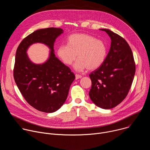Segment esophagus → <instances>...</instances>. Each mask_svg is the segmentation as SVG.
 I'll return each instance as SVG.
<instances>
[{
    "label": "esophagus",
    "mask_w": 150,
    "mask_h": 150,
    "mask_svg": "<svg viewBox=\"0 0 150 150\" xmlns=\"http://www.w3.org/2000/svg\"><path fill=\"white\" fill-rule=\"evenodd\" d=\"M82 78V76H81V75H78V74H76V75H75V79H79V78Z\"/></svg>",
    "instance_id": "1"
}]
</instances>
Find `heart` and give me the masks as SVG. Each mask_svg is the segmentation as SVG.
I'll list each match as a JSON object with an SVG mask.
<instances>
[{
  "mask_svg": "<svg viewBox=\"0 0 150 150\" xmlns=\"http://www.w3.org/2000/svg\"><path fill=\"white\" fill-rule=\"evenodd\" d=\"M57 54L64 64L71 65L78 57L74 68L77 71L85 69L95 70L104 63L108 49L105 42L87 34H75L70 35L67 45L57 49Z\"/></svg>",
  "mask_w": 150,
  "mask_h": 150,
  "instance_id": "b5f03b06",
  "label": "heart"
}]
</instances>
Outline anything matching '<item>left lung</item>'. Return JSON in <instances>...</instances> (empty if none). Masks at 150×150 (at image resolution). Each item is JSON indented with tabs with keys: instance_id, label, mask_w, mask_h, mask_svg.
<instances>
[{
	"instance_id": "left-lung-1",
	"label": "left lung",
	"mask_w": 150,
	"mask_h": 150,
	"mask_svg": "<svg viewBox=\"0 0 150 150\" xmlns=\"http://www.w3.org/2000/svg\"><path fill=\"white\" fill-rule=\"evenodd\" d=\"M111 38V46L103 65L90 75L91 101L98 107L110 109L127 96L132 85L135 63L131 47L119 35L108 29H100Z\"/></svg>"
}]
</instances>
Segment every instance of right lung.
Wrapping results in <instances>:
<instances>
[{"instance_id":"obj_1","label":"right lung","mask_w":150,"mask_h":150,"mask_svg":"<svg viewBox=\"0 0 150 150\" xmlns=\"http://www.w3.org/2000/svg\"><path fill=\"white\" fill-rule=\"evenodd\" d=\"M63 33L62 28L40 29L21 42L16 52L13 77L21 93L35 109L53 113L65 102L71 85L75 78L70 68L55 56L54 42ZM36 42L43 43L51 50L48 60L35 64L28 58L26 51Z\"/></svg>"}]
</instances>
